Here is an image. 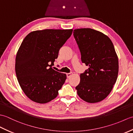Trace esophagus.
I'll return each mask as SVG.
<instances>
[{"label": "esophagus", "instance_id": "esophagus-1", "mask_svg": "<svg viewBox=\"0 0 133 133\" xmlns=\"http://www.w3.org/2000/svg\"><path fill=\"white\" fill-rule=\"evenodd\" d=\"M72 75V72L67 73V74H66V75H67V78H70Z\"/></svg>", "mask_w": 133, "mask_h": 133}]
</instances>
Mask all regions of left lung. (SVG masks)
Instances as JSON below:
<instances>
[{
    "mask_svg": "<svg viewBox=\"0 0 133 133\" xmlns=\"http://www.w3.org/2000/svg\"><path fill=\"white\" fill-rule=\"evenodd\" d=\"M73 33L82 62L89 66L80 75L77 94L87 102H98L110 94L118 77V58L114 45L108 36L91 29H76Z\"/></svg>",
    "mask_w": 133,
    "mask_h": 133,
    "instance_id": "obj_1",
    "label": "left lung"
}]
</instances>
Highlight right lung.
I'll return each instance as SVG.
<instances>
[{
    "label": "right lung",
    "mask_w": 133,
    "mask_h": 133,
    "mask_svg": "<svg viewBox=\"0 0 133 133\" xmlns=\"http://www.w3.org/2000/svg\"><path fill=\"white\" fill-rule=\"evenodd\" d=\"M72 30L46 29L29 34L17 52L15 72L20 86L31 100L46 103L55 98L66 75L51 68Z\"/></svg>",
    "instance_id": "1"
}]
</instances>
